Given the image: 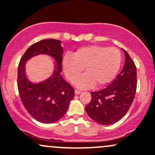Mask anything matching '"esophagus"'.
Here are the masks:
<instances>
[{
	"label": "esophagus",
	"instance_id": "obj_1",
	"mask_svg": "<svg viewBox=\"0 0 155 155\" xmlns=\"http://www.w3.org/2000/svg\"><path fill=\"white\" fill-rule=\"evenodd\" d=\"M81 93H82V91H81L80 90H78V89H76V90H75V94H79Z\"/></svg>",
	"mask_w": 155,
	"mask_h": 155
}]
</instances>
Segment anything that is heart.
Instances as JSON below:
<instances>
[{"label": "heart", "instance_id": "b5f03b06", "mask_svg": "<svg viewBox=\"0 0 155 155\" xmlns=\"http://www.w3.org/2000/svg\"><path fill=\"white\" fill-rule=\"evenodd\" d=\"M121 64V53L118 48L96 45L78 48L73 55L66 54L62 62L65 76L72 82L85 70V74L75 82L82 88H88L94 84L97 87H103L110 83Z\"/></svg>", "mask_w": 155, "mask_h": 155}]
</instances>
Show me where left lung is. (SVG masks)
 <instances>
[{
  "mask_svg": "<svg viewBox=\"0 0 155 155\" xmlns=\"http://www.w3.org/2000/svg\"><path fill=\"white\" fill-rule=\"evenodd\" d=\"M121 73L106 88L91 92V100L85 107L91 119L104 125L117 122L129 110L137 91V67L128 53Z\"/></svg>",
  "mask_w": 155,
  "mask_h": 155,
  "instance_id": "8db88e82",
  "label": "left lung"
}]
</instances>
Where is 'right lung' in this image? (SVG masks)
Returning <instances> with one entry per match:
<instances>
[{
	"label": "right lung",
	"mask_w": 155,
	"mask_h": 155,
	"mask_svg": "<svg viewBox=\"0 0 155 155\" xmlns=\"http://www.w3.org/2000/svg\"><path fill=\"white\" fill-rule=\"evenodd\" d=\"M61 42L46 39L34 43L21 58L18 68L17 85L23 105L37 121L45 124L60 120L68 109L75 94L74 88L61 76L63 48ZM38 54L51 55L57 62V71L48 81L39 84L30 83L24 75V65L32 56Z\"/></svg>",
	"instance_id": "1"
}]
</instances>
